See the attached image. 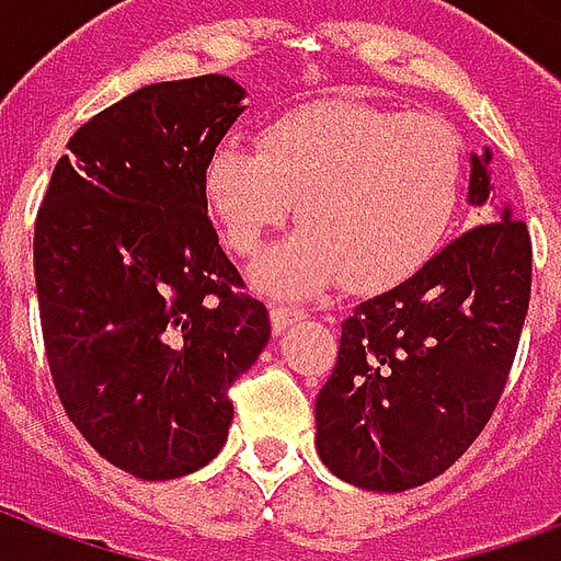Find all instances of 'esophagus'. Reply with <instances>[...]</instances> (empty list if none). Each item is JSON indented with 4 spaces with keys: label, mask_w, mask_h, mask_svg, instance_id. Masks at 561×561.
Here are the masks:
<instances>
[{
    "label": "esophagus",
    "mask_w": 561,
    "mask_h": 561,
    "mask_svg": "<svg viewBox=\"0 0 561 561\" xmlns=\"http://www.w3.org/2000/svg\"><path fill=\"white\" fill-rule=\"evenodd\" d=\"M306 311L302 308H294V306H273L271 308V323H273V332L279 334L285 332L294 320H302Z\"/></svg>",
    "instance_id": "esophagus-1"
}]
</instances>
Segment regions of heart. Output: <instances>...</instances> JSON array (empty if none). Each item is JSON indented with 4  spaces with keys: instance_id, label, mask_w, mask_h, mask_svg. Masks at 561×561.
<instances>
[{
    "instance_id": "b5f03b06",
    "label": "heart",
    "mask_w": 561,
    "mask_h": 561,
    "mask_svg": "<svg viewBox=\"0 0 561 561\" xmlns=\"http://www.w3.org/2000/svg\"><path fill=\"white\" fill-rule=\"evenodd\" d=\"M462 178L466 148L443 118L334 101L267 122L259 153L215 148L203 192L241 259L262 253L299 203L308 229L267 255L255 282L302 297L337 279L369 290L416 273L451 227Z\"/></svg>"
}]
</instances>
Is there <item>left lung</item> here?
<instances>
[{
  "label": "left lung",
  "mask_w": 561,
  "mask_h": 561,
  "mask_svg": "<svg viewBox=\"0 0 561 561\" xmlns=\"http://www.w3.org/2000/svg\"><path fill=\"white\" fill-rule=\"evenodd\" d=\"M489 160L471 153L474 206L492 192ZM497 218L343 320L314 416L320 460L352 486H422L460 460L495 413L533 282L530 229L510 206Z\"/></svg>",
  "instance_id": "left-lung-1"
}]
</instances>
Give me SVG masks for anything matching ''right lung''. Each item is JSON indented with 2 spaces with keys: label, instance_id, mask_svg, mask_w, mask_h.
<instances>
[{
  "label": "right lung",
  "instance_id": "1",
  "mask_svg": "<svg viewBox=\"0 0 561 561\" xmlns=\"http://www.w3.org/2000/svg\"><path fill=\"white\" fill-rule=\"evenodd\" d=\"M227 75L151 83L69 139L34 224L48 369L95 451L142 480L203 469L271 341L220 250L203 169L241 116Z\"/></svg>",
  "mask_w": 561,
  "mask_h": 561
}]
</instances>
